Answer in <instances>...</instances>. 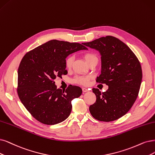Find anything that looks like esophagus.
<instances>
[{"label":"esophagus","mask_w":155,"mask_h":155,"mask_svg":"<svg viewBox=\"0 0 155 155\" xmlns=\"http://www.w3.org/2000/svg\"><path fill=\"white\" fill-rule=\"evenodd\" d=\"M82 91H83L84 93H85V92H87V91H89V90H88L87 89H86V88L83 87V88H82Z\"/></svg>","instance_id":"obj_1"}]
</instances>
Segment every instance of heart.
Instances as JSON below:
<instances>
[{
	"label": "heart",
	"mask_w": 155,
	"mask_h": 155,
	"mask_svg": "<svg viewBox=\"0 0 155 155\" xmlns=\"http://www.w3.org/2000/svg\"><path fill=\"white\" fill-rule=\"evenodd\" d=\"M84 59L87 62H88L89 61H90L91 60H92L93 59H97L96 57L95 56V55H94L93 54L91 53H87L84 55ZM73 57L72 56H70L68 57V58L66 60V66L68 68H71L73 62ZM89 77H79L76 78L74 79V82H76L77 84H80L82 85H88L89 84Z\"/></svg>",
	"instance_id": "heart-1"
}]
</instances>
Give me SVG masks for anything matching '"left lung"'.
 I'll list each match as a JSON object with an SVG mask.
<instances>
[{"label":"left lung","mask_w":155,"mask_h":155,"mask_svg":"<svg viewBox=\"0 0 155 155\" xmlns=\"http://www.w3.org/2000/svg\"><path fill=\"white\" fill-rule=\"evenodd\" d=\"M84 45L99 51L101 74L96 82L108 86L104 93L93 89L96 101L89 107L91 114L105 122L121 117L133 106L139 92L142 72L138 59L127 45L111 36Z\"/></svg>","instance_id":"obj_1"}]
</instances>
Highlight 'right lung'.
<instances>
[{
  "label": "right lung",
  "instance_id": "right-lung-1",
  "mask_svg": "<svg viewBox=\"0 0 155 155\" xmlns=\"http://www.w3.org/2000/svg\"><path fill=\"white\" fill-rule=\"evenodd\" d=\"M82 50L88 49L78 43L52 39L23 57L18 70V94L26 109L38 121L53 125L70 115L71 101L81 96L82 90L75 85L66 91L57 89L54 80L66 73V57Z\"/></svg>",
  "mask_w": 155,
  "mask_h": 155
}]
</instances>
